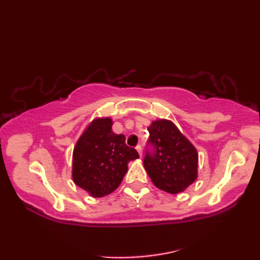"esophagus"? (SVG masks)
Listing matches in <instances>:
<instances>
[{"label": "esophagus", "mask_w": 260, "mask_h": 260, "mask_svg": "<svg viewBox=\"0 0 260 260\" xmlns=\"http://www.w3.org/2000/svg\"><path fill=\"white\" fill-rule=\"evenodd\" d=\"M136 151L139 152V155L142 157V146L141 145H137L136 146Z\"/></svg>", "instance_id": "1"}]
</instances>
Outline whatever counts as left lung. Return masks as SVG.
<instances>
[{
	"label": "left lung",
	"mask_w": 260,
	"mask_h": 260,
	"mask_svg": "<svg viewBox=\"0 0 260 260\" xmlns=\"http://www.w3.org/2000/svg\"><path fill=\"white\" fill-rule=\"evenodd\" d=\"M147 129L154 153L143 163L153 184L171 194L183 192L198 178L197 148L169 119L153 120Z\"/></svg>",
	"instance_id": "left-lung-1"
}]
</instances>
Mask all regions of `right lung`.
<instances>
[{"instance_id": "1", "label": "right lung", "mask_w": 260, "mask_h": 260, "mask_svg": "<svg viewBox=\"0 0 260 260\" xmlns=\"http://www.w3.org/2000/svg\"><path fill=\"white\" fill-rule=\"evenodd\" d=\"M113 119L97 117L77 141L73 153V180L92 198L115 191L128 170L127 164L139 158L135 148L128 147L123 134H115Z\"/></svg>"}]
</instances>
